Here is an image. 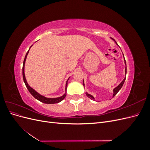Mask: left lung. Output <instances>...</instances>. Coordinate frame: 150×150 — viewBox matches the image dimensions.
<instances>
[{"mask_svg": "<svg viewBox=\"0 0 150 150\" xmlns=\"http://www.w3.org/2000/svg\"><path fill=\"white\" fill-rule=\"evenodd\" d=\"M115 40V39H113ZM115 42L116 43V42L115 41ZM116 44L117 45V44L116 43ZM124 56V55H123ZM125 58V57H124ZM125 64H126V69H125V73L126 74V61H125ZM125 79H126V77L125 78V79H123V81H122V82L117 86L116 88H115V89H114V90H113V96H115V95L118 93V91H119L121 89V88H122V85H123V84H124V83H125ZM84 82V81H83ZM83 85H84V83H83ZM86 96H87L89 98H90L91 99H93V100H94V97L92 96V95H91V94H89L88 93H86Z\"/></svg>", "mask_w": 150, "mask_h": 150, "instance_id": "1", "label": "left lung"}]
</instances>
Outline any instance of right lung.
<instances>
[{
    "label": "right lung",
    "instance_id": "obj_1",
    "mask_svg": "<svg viewBox=\"0 0 150 150\" xmlns=\"http://www.w3.org/2000/svg\"><path fill=\"white\" fill-rule=\"evenodd\" d=\"M29 51H28V52H27L26 55L25 56L24 62H23V67H22V76H23V79H24V83H25V84L27 88H28V89L29 90V91L30 92V93L32 95H33V96L35 99H37L38 100L40 101V102L44 103H46V104H55V103H58L61 102L62 100H63V99L65 98V97L66 96V93L64 95H63L62 96L59 97V98H46V97H44V96H42L40 94H39V93H38L33 88H31L30 86H29V84H28V83H27L25 78V74H24V64H25V59H26V57H27V56H28V54L29 53ZM68 80H69V79H68ZM67 82H66V90L67 89Z\"/></svg>",
    "mask_w": 150,
    "mask_h": 150
}]
</instances>
